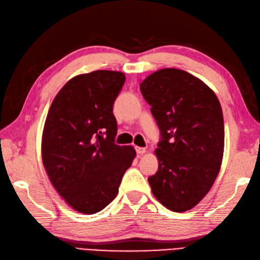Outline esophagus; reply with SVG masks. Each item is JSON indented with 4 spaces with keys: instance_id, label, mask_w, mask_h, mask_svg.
Wrapping results in <instances>:
<instances>
[{
    "instance_id": "esophagus-1",
    "label": "esophagus",
    "mask_w": 260,
    "mask_h": 260,
    "mask_svg": "<svg viewBox=\"0 0 260 260\" xmlns=\"http://www.w3.org/2000/svg\"><path fill=\"white\" fill-rule=\"evenodd\" d=\"M136 151L138 155H143L146 153V148H144V147H136Z\"/></svg>"
}]
</instances>
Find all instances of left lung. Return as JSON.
<instances>
[{"instance_id":"1","label":"left lung","mask_w":260,"mask_h":260,"mask_svg":"<svg viewBox=\"0 0 260 260\" xmlns=\"http://www.w3.org/2000/svg\"><path fill=\"white\" fill-rule=\"evenodd\" d=\"M161 139L149 176L158 202L176 213L193 208L214 184L224 153V120L215 92L187 71L166 68L140 84Z\"/></svg>"}]
</instances>
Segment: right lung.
<instances>
[{
    "instance_id": "add662e5",
    "label": "right lung",
    "mask_w": 260,
    "mask_h": 260,
    "mask_svg": "<svg viewBox=\"0 0 260 260\" xmlns=\"http://www.w3.org/2000/svg\"><path fill=\"white\" fill-rule=\"evenodd\" d=\"M124 81L119 71L76 76L48 110L42 137L44 168L58 194L82 214L99 213L116 197L136 157L134 147L114 144L113 104Z\"/></svg>"
}]
</instances>
